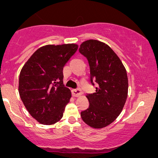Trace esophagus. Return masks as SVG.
Listing matches in <instances>:
<instances>
[{"label": "esophagus", "mask_w": 158, "mask_h": 158, "mask_svg": "<svg viewBox=\"0 0 158 158\" xmlns=\"http://www.w3.org/2000/svg\"><path fill=\"white\" fill-rule=\"evenodd\" d=\"M72 94L74 97H78V96H80L82 95V92H81L80 89L77 88V89H75L72 90Z\"/></svg>", "instance_id": "esophagus-1"}]
</instances>
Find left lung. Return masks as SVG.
<instances>
[{"mask_svg":"<svg viewBox=\"0 0 158 158\" xmlns=\"http://www.w3.org/2000/svg\"><path fill=\"white\" fill-rule=\"evenodd\" d=\"M79 50L89 61L91 83L97 85L95 93L87 94L89 106L81 112V117L92 128H105L117 118L126 102V69L115 52L104 43L89 40L81 44Z\"/></svg>","mask_w":158,"mask_h":158,"instance_id":"8db88e82","label":"left lung"}]
</instances>
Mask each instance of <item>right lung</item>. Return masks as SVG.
<instances>
[{
  "label": "right lung",
  "instance_id": "right-lung-1",
  "mask_svg": "<svg viewBox=\"0 0 158 158\" xmlns=\"http://www.w3.org/2000/svg\"><path fill=\"white\" fill-rule=\"evenodd\" d=\"M78 45H47L33 52L22 68L19 94L27 110L38 122L52 125L62 118L71 92L63 85V67Z\"/></svg>",
  "mask_w": 158,
  "mask_h": 158
}]
</instances>
